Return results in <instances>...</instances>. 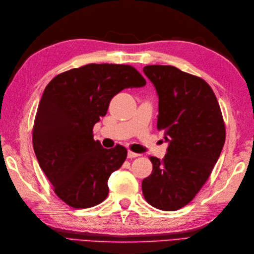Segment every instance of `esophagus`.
<instances>
[{"label":"esophagus","mask_w":254,"mask_h":254,"mask_svg":"<svg viewBox=\"0 0 254 254\" xmlns=\"http://www.w3.org/2000/svg\"><path fill=\"white\" fill-rule=\"evenodd\" d=\"M138 156H139V154L134 153V152H132V150H128L127 152V158H130V159L136 158V157H138Z\"/></svg>","instance_id":"1"}]
</instances>
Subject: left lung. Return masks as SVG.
I'll return each instance as SVG.
<instances>
[{
	"mask_svg": "<svg viewBox=\"0 0 254 254\" xmlns=\"http://www.w3.org/2000/svg\"><path fill=\"white\" fill-rule=\"evenodd\" d=\"M159 98L157 128L169 143L163 159L149 157L153 171L142 182L144 197L161 210L190 203L222 153L225 123L216 96L201 77L171 65L143 68Z\"/></svg>",
	"mask_w": 254,
	"mask_h": 254,
	"instance_id": "obj_1",
	"label": "left lung"
}]
</instances>
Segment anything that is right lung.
<instances>
[{
    "instance_id": "add662e5",
    "label": "right lung",
    "mask_w": 254,
    "mask_h": 254,
    "mask_svg": "<svg viewBox=\"0 0 254 254\" xmlns=\"http://www.w3.org/2000/svg\"><path fill=\"white\" fill-rule=\"evenodd\" d=\"M145 84L131 65L91 63L59 74L47 85L32 145L53 191L68 206L93 207L108 196V179L122 166L127 150L121 145L104 148L94 139L93 127L118 93Z\"/></svg>"
}]
</instances>
